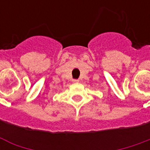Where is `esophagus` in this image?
<instances>
[{
    "mask_svg": "<svg viewBox=\"0 0 150 150\" xmlns=\"http://www.w3.org/2000/svg\"><path fill=\"white\" fill-rule=\"evenodd\" d=\"M73 81H74V82H79V80H78V79H74Z\"/></svg>",
    "mask_w": 150,
    "mask_h": 150,
    "instance_id": "obj_1",
    "label": "esophagus"
}]
</instances>
